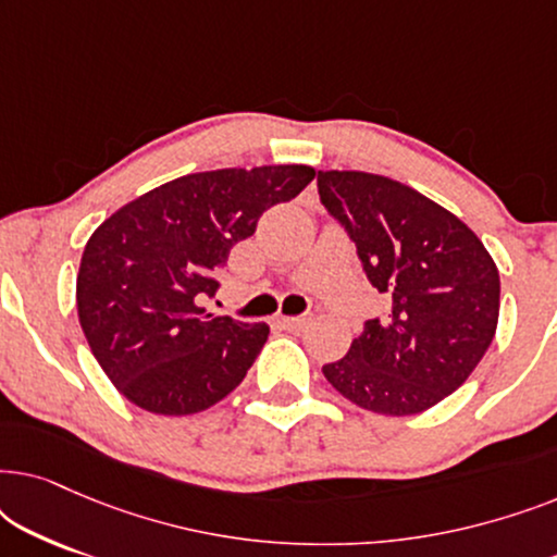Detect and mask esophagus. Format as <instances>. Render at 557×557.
<instances>
[{
	"label": "esophagus",
	"mask_w": 557,
	"mask_h": 557,
	"mask_svg": "<svg viewBox=\"0 0 557 557\" xmlns=\"http://www.w3.org/2000/svg\"><path fill=\"white\" fill-rule=\"evenodd\" d=\"M314 322V317L311 314H301V317H281L278 319V324L281 326H286V330H294V332H299V330H307V326Z\"/></svg>",
	"instance_id": "1"
}]
</instances>
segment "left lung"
<instances>
[{"label": "left lung", "instance_id": "left-lung-1", "mask_svg": "<svg viewBox=\"0 0 557 557\" xmlns=\"http://www.w3.org/2000/svg\"><path fill=\"white\" fill-rule=\"evenodd\" d=\"M319 200L355 243L364 276L391 299L322 372L355 406L413 416L471 375L492 345L499 271L459 218L400 182L319 172Z\"/></svg>", "mask_w": 557, "mask_h": 557}]
</instances>
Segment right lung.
Instances as JSON below:
<instances>
[{
  "instance_id": "add662e5",
  "label": "right lung",
  "mask_w": 557,
  "mask_h": 557,
  "mask_svg": "<svg viewBox=\"0 0 557 557\" xmlns=\"http://www.w3.org/2000/svg\"><path fill=\"white\" fill-rule=\"evenodd\" d=\"M311 180L304 164L197 172L98 225L75 299L90 352L124 398L149 413L189 416L243 383L269 326L212 317L200 304L218 294L235 243Z\"/></svg>"
}]
</instances>
